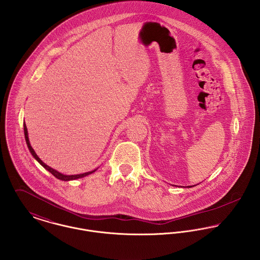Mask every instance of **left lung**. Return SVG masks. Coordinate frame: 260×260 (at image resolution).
I'll use <instances>...</instances> for the list:
<instances>
[{
  "label": "left lung",
  "instance_id": "8db88e82",
  "mask_svg": "<svg viewBox=\"0 0 260 260\" xmlns=\"http://www.w3.org/2000/svg\"><path fill=\"white\" fill-rule=\"evenodd\" d=\"M187 187H191V186H187Z\"/></svg>",
  "mask_w": 260,
  "mask_h": 260
}]
</instances>
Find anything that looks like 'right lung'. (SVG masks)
<instances>
[{
	"mask_svg": "<svg viewBox=\"0 0 260 260\" xmlns=\"http://www.w3.org/2000/svg\"><path fill=\"white\" fill-rule=\"evenodd\" d=\"M24 132H25V139H26V142H27V144H28V147H29V151H30V153L32 154V156L47 170V171H49L50 173H52L54 176H56L57 178L58 179H60V180H64V181H67V180H73V179H77V178H81V177H84V176H86V175H88V174H90V173H94L95 172V170L94 171H92V172H88V173H81V174H75V175H66V174H61V173H58L57 171H55L54 169H52V168H50L49 166H47L46 164H44L41 159H40V157L37 155V153L35 152V150H34V148L30 146V144H29V138H28V129H27V126H26V123H24Z\"/></svg>",
	"mask_w": 260,
	"mask_h": 260,
	"instance_id": "obj_1",
	"label": "right lung"
}]
</instances>
